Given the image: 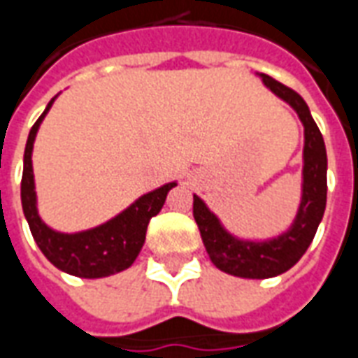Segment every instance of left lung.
<instances>
[{
	"label": "left lung",
	"mask_w": 358,
	"mask_h": 358,
	"mask_svg": "<svg viewBox=\"0 0 358 358\" xmlns=\"http://www.w3.org/2000/svg\"><path fill=\"white\" fill-rule=\"evenodd\" d=\"M266 88H270L280 100L289 103L305 127V146H303V189L301 202L296 208L295 220L287 229L272 239L255 241L235 237L224 227L220 217L206 206L200 196H192V215L199 225L200 237L206 247L210 260L222 272L231 273L247 280H266L287 272L301 260L308 245L313 243L316 229L326 210L328 192V156L326 144L318 125L306 102L275 78L258 73Z\"/></svg>",
	"instance_id": "8db88e82"
}]
</instances>
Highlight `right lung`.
I'll return each instance as SVG.
<instances>
[{"instance_id": "1", "label": "right lung", "mask_w": 358, "mask_h": 358, "mask_svg": "<svg viewBox=\"0 0 358 358\" xmlns=\"http://www.w3.org/2000/svg\"><path fill=\"white\" fill-rule=\"evenodd\" d=\"M55 98L50 100L44 113L38 117L29 133L21 181L22 212L29 222L30 233L36 241L38 248L57 270L77 275V278H86V280L108 278V275L127 270L136 260L146 239V229H148L150 220L162 210L167 192L177 187V183L175 181L166 183L159 189L146 192L134 200L131 206H127L123 212H119L115 217L86 231L62 233L45 225L44 220L38 214L36 185H34V171H32V148H34L38 129L55 102Z\"/></svg>"}]
</instances>
